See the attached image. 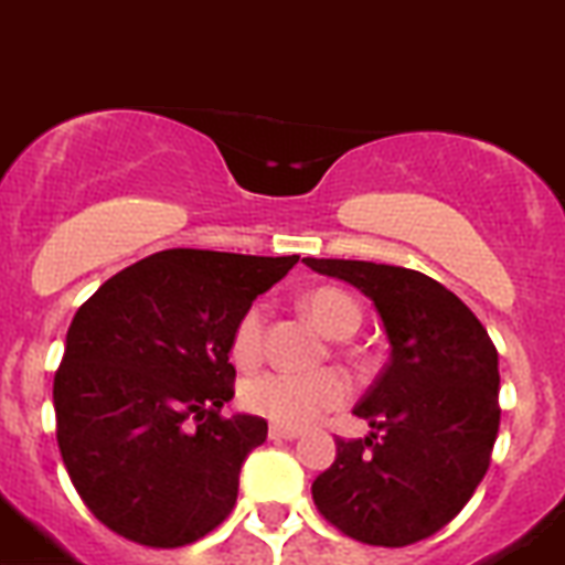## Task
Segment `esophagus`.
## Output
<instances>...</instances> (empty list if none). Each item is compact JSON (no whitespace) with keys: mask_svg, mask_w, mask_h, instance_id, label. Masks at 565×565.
<instances>
[{"mask_svg":"<svg viewBox=\"0 0 565 565\" xmlns=\"http://www.w3.org/2000/svg\"><path fill=\"white\" fill-rule=\"evenodd\" d=\"M301 436V430H292V428H278V425H270V439L276 441H292Z\"/></svg>","mask_w":565,"mask_h":565,"instance_id":"obj_1","label":"esophagus"}]
</instances>
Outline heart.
Masks as SVG:
<instances>
[{
    "label": "heart",
    "instance_id": "heart-1",
    "mask_svg": "<svg viewBox=\"0 0 565 565\" xmlns=\"http://www.w3.org/2000/svg\"><path fill=\"white\" fill-rule=\"evenodd\" d=\"M309 318L332 338H349L360 327L358 301L343 289L320 287L303 298ZM264 309L258 303L238 315L231 334V358L242 369H250L262 358ZM352 396V380L340 369L315 371V374H292V371H264L247 380L242 388V405L250 414L273 422L278 428H307L329 411L340 408Z\"/></svg>",
    "mask_w": 565,
    "mask_h": 565
}]
</instances>
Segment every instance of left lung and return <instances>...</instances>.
<instances>
[{
	"label": "left lung",
	"instance_id": "left-lung-1",
	"mask_svg": "<svg viewBox=\"0 0 565 565\" xmlns=\"http://www.w3.org/2000/svg\"><path fill=\"white\" fill-rule=\"evenodd\" d=\"M303 264L369 295L391 343V360L354 408L374 430L334 439L332 467L312 481L315 507L369 546L425 541L459 515L490 467L501 422L495 345L425 273L345 258Z\"/></svg>",
	"mask_w": 565,
	"mask_h": 565
}]
</instances>
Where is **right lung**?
I'll list each match as a JSON object with an SVG mask.
<instances>
[{"label":"right lung","instance_id":"add662e5","mask_svg":"<svg viewBox=\"0 0 565 565\" xmlns=\"http://www.w3.org/2000/svg\"><path fill=\"white\" fill-rule=\"evenodd\" d=\"M298 256L162 250L86 298L53 380L55 439L81 501L151 548L200 541L231 515L238 472L267 439L233 399L238 315Z\"/></svg>","mask_w":565,"mask_h":565}]
</instances>
